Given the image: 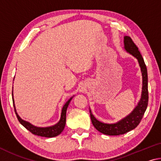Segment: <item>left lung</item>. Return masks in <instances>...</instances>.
Instances as JSON below:
<instances>
[{
  "mask_svg": "<svg viewBox=\"0 0 161 161\" xmlns=\"http://www.w3.org/2000/svg\"><path fill=\"white\" fill-rule=\"evenodd\" d=\"M124 44L125 50L137 59L141 68V75H142L141 96L139 102H138L137 105L136 106V107L133 108L131 112L116 123L107 124L99 121L95 118L92 112V110L89 108L92 124L97 130L105 135L119 136L124 134V133L134 129L139 124L147 107H148V73H147V68L145 62H144L142 55L138 50L137 46L135 45V43L133 42L131 38L129 36L124 37Z\"/></svg>",
  "mask_w": 161,
  "mask_h": 161,
  "instance_id": "obj_1",
  "label": "left lung"
}]
</instances>
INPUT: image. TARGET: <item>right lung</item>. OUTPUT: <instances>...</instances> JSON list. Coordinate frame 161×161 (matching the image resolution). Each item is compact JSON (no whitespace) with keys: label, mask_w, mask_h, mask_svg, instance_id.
I'll list each match as a JSON object with an SVG mask.
<instances>
[{"label":"right lung","mask_w":161,"mask_h":161,"mask_svg":"<svg viewBox=\"0 0 161 161\" xmlns=\"http://www.w3.org/2000/svg\"><path fill=\"white\" fill-rule=\"evenodd\" d=\"M12 96H13V106H14V108H15V112L16 114V116H17L18 121L25 128V129H28L30 132H31L35 135L42 136V137L52 138V137H54V136L59 135L62 132V130H64L65 124H66V113H67V107L69 104L71 100L72 99V98L74 97V96L71 97L70 99L64 103V105L62 108L60 119H59V121L58 122V123L53 125V126H47V127H39V126H34V125H32V124L30 123V122L22 119L20 117V116L18 115V114L17 113V111H16L14 99H13V92H12Z\"/></svg>","instance_id":"add662e5"}]
</instances>
